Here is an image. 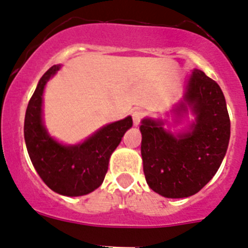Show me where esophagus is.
Wrapping results in <instances>:
<instances>
[{
  "mask_svg": "<svg viewBox=\"0 0 248 248\" xmlns=\"http://www.w3.org/2000/svg\"><path fill=\"white\" fill-rule=\"evenodd\" d=\"M142 119H143V112H142V111H140V110L133 111L132 120H133V124H135V126H138V124H140V121H142Z\"/></svg>",
  "mask_w": 248,
  "mask_h": 248,
  "instance_id": "34e87169",
  "label": "esophagus"
}]
</instances>
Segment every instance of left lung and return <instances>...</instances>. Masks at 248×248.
Instances as JSON below:
<instances>
[{"mask_svg": "<svg viewBox=\"0 0 248 248\" xmlns=\"http://www.w3.org/2000/svg\"><path fill=\"white\" fill-rule=\"evenodd\" d=\"M188 108L195 121L188 132L174 136L162 121L144 119L140 153L147 184L166 198H188L213 179L226 155L230 140V117L226 101L217 82L194 69L178 116Z\"/></svg>", "mask_w": 248, "mask_h": 248, "instance_id": "left-lung-1", "label": "left lung"}]
</instances>
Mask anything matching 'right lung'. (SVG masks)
I'll list each match as a JSON object with an SVG mask.
<instances>
[{
  "mask_svg": "<svg viewBox=\"0 0 248 248\" xmlns=\"http://www.w3.org/2000/svg\"><path fill=\"white\" fill-rule=\"evenodd\" d=\"M59 69L60 65H53L46 71L28 102L24 140L33 167L49 188L62 195L81 196L102 184L111 155L132 127V117L106 124L80 144L64 146L57 142L43 124L42 104L44 86Z\"/></svg>",
  "mask_w": 248,
  "mask_h": 248,
  "instance_id": "1",
  "label": "right lung"
}]
</instances>
